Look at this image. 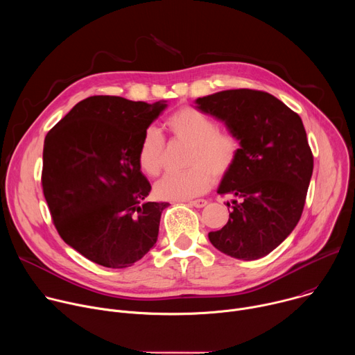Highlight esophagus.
Returning a JSON list of instances; mask_svg holds the SVG:
<instances>
[{"label":"esophagus","instance_id":"esophagus-1","mask_svg":"<svg viewBox=\"0 0 355 355\" xmlns=\"http://www.w3.org/2000/svg\"><path fill=\"white\" fill-rule=\"evenodd\" d=\"M208 204L207 199H195V200H189V205L195 207V208H204Z\"/></svg>","mask_w":355,"mask_h":355}]
</instances>
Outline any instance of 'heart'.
Instances as JSON below:
<instances>
[{"label": "heart", "instance_id": "heart-1", "mask_svg": "<svg viewBox=\"0 0 355 355\" xmlns=\"http://www.w3.org/2000/svg\"><path fill=\"white\" fill-rule=\"evenodd\" d=\"M167 126L175 139L191 143L188 166L185 171H171L164 174L155 185V192L162 199L185 200L207 192L214 175L225 177L236 164L240 151L239 139L218 129L214 118L195 108L184 107L171 114ZM166 141L156 128L144 130L139 150L137 162L140 168L148 175H157L164 162Z\"/></svg>", "mask_w": 355, "mask_h": 355}]
</instances>
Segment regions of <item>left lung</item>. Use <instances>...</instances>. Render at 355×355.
<instances>
[{
    "label": "left lung",
    "instance_id": "8db88e82",
    "mask_svg": "<svg viewBox=\"0 0 355 355\" xmlns=\"http://www.w3.org/2000/svg\"><path fill=\"white\" fill-rule=\"evenodd\" d=\"M195 104L240 143L236 164L218 188L240 200L232 202L227 223L208 237L233 259H261L292 233L305 207L313 173L306 130L297 114L264 91L226 89Z\"/></svg>",
    "mask_w": 355,
    "mask_h": 355
}]
</instances>
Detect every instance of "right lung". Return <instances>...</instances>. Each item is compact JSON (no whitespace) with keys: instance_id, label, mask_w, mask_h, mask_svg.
Masks as SVG:
<instances>
[{"instance_id":"right-lung-1","label":"right lung","mask_w":355,"mask_h":355,"mask_svg":"<svg viewBox=\"0 0 355 355\" xmlns=\"http://www.w3.org/2000/svg\"><path fill=\"white\" fill-rule=\"evenodd\" d=\"M167 108L112 95L83 99L44 137L42 187L60 237L89 261L126 268L155 247L167 202H148L137 150Z\"/></svg>"}]
</instances>
